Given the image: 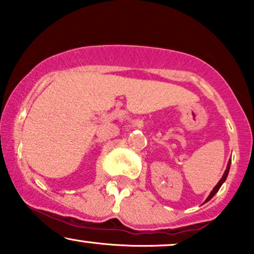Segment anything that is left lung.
<instances>
[{"mask_svg": "<svg viewBox=\"0 0 254 254\" xmlns=\"http://www.w3.org/2000/svg\"><path fill=\"white\" fill-rule=\"evenodd\" d=\"M229 168H230V161L228 162V165H227L226 172H224V173H223V176H222V178H221V180H220V182H218V183H217V185H216V186H215V188H214V189H212V191L210 192V194H209V197H208V198H206V199H205V202H204V203L209 202V200H210V199H211V198H212V197H214V196H215V194H216V192H217L218 190H220V188H221V186H222V184H223L224 182H226L227 177H228V173H229Z\"/></svg>", "mask_w": 254, "mask_h": 254, "instance_id": "left-lung-1", "label": "left lung"}]
</instances>
